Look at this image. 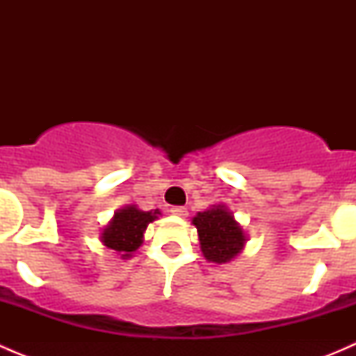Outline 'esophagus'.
I'll return each mask as SVG.
<instances>
[{
  "instance_id": "34e87169",
  "label": "esophagus",
  "mask_w": 356,
  "mask_h": 356,
  "mask_svg": "<svg viewBox=\"0 0 356 356\" xmlns=\"http://www.w3.org/2000/svg\"><path fill=\"white\" fill-rule=\"evenodd\" d=\"M170 213H172V215H177V217L184 218L186 215H188V208H184V207H172V208H170Z\"/></svg>"
}]
</instances>
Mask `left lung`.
I'll return each instance as SVG.
<instances>
[{"instance_id": "8db88e82", "label": "left lung", "mask_w": 356, "mask_h": 356, "mask_svg": "<svg viewBox=\"0 0 356 356\" xmlns=\"http://www.w3.org/2000/svg\"><path fill=\"white\" fill-rule=\"evenodd\" d=\"M198 229L200 245L204 258L213 264L232 260L245 246V232L224 207H213L193 218Z\"/></svg>"}]
</instances>
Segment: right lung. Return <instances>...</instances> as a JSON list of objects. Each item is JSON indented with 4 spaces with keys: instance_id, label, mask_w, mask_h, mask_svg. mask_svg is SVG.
<instances>
[{
    "instance_id": "right-lung-1",
    "label": "right lung",
    "mask_w": 356,
    "mask_h": 356,
    "mask_svg": "<svg viewBox=\"0 0 356 356\" xmlns=\"http://www.w3.org/2000/svg\"><path fill=\"white\" fill-rule=\"evenodd\" d=\"M160 211H143L136 207H125L115 213L113 220L103 231L102 241L106 248L120 253L122 258L132 257L141 246L143 234L149 222H153Z\"/></svg>"
}]
</instances>
